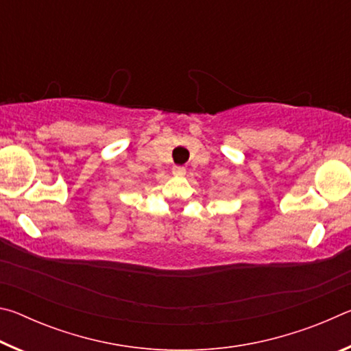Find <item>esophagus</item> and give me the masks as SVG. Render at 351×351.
I'll use <instances>...</instances> for the list:
<instances>
[{
	"label": "esophagus",
	"mask_w": 351,
	"mask_h": 351,
	"mask_svg": "<svg viewBox=\"0 0 351 351\" xmlns=\"http://www.w3.org/2000/svg\"><path fill=\"white\" fill-rule=\"evenodd\" d=\"M171 173H173L175 176H184L186 175V169L181 167V165H175V167L171 169Z\"/></svg>",
	"instance_id": "obj_1"
}]
</instances>
